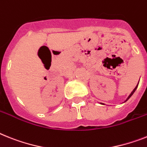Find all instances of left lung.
Segmentation results:
<instances>
[{
    "mask_svg": "<svg viewBox=\"0 0 147 147\" xmlns=\"http://www.w3.org/2000/svg\"><path fill=\"white\" fill-rule=\"evenodd\" d=\"M138 84L137 85L136 87H135V88H134V90H132V92H131V93H130V95H129V96H128V98H126V99H125V102H126V101H127V100H128V99H129V98H130V97H131V96H132V95H133V93H134V92H135V90H136V89H137V88H138ZM100 104H101V105H104V104H103V103H100Z\"/></svg>",
    "mask_w": 147,
    "mask_h": 147,
    "instance_id": "8db88e82",
    "label": "left lung"
}]
</instances>
